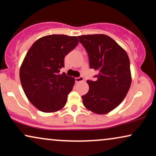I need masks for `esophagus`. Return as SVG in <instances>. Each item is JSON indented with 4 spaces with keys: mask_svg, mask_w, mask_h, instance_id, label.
I'll return each mask as SVG.
<instances>
[{
    "mask_svg": "<svg viewBox=\"0 0 156 156\" xmlns=\"http://www.w3.org/2000/svg\"><path fill=\"white\" fill-rule=\"evenodd\" d=\"M75 81H76V82H83V81H84V78H83L82 76H80V77H76Z\"/></svg>",
    "mask_w": 156,
    "mask_h": 156,
    "instance_id": "obj_1",
    "label": "esophagus"
}]
</instances>
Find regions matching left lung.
<instances>
[{
    "mask_svg": "<svg viewBox=\"0 0 156 156\" xmlns=\"http://www.w3.org/2000/svg\"><path fill=\"white\" fill-rule=\"evenodd\" d=\"M78 38L88 53L89 67L99 72L97 80L87 81L89 89L82 97L83 104L95 114H107L123 101L131 87L129 56L108 35L95 34Z\"/></svg>",
    "mask_w": 156,
    "mask_h": 156,
    "instance_id": "1",
    "label": "left lung"
}]
</instances>
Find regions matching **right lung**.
<instances>
[{"instance_id":"1","label":"right lung","mask_w":156,"mask_h":156,"mask_svg":"<svg viewBox=\"0 0 156 156\" xmlns=\"http://www.w3.org/2000/svg\"><path fill=\"white\" fill-rule=\"evenodd\" d=\"M77 44L76 36L50 35L36 40L27 51L20 66V82L27 99L41 112H56L65 106L75 80L59 70Z\"/></svg>"}]
</instances>
